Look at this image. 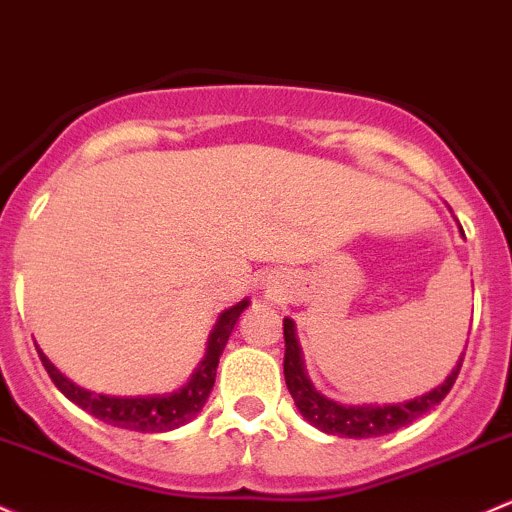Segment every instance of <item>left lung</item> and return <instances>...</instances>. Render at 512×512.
Listing matches in <instances>:
<instances>
[{"instance_id": "1", "label": "left lung", "mask_w": 512, "mask_h": 512, "mask_svg": "<svg viewBox=\"0 0 512 512\" xmlns=\"http://www.w3.org/2000/svg\"><path fill=\"white\" fill-rule=\"evenodd\" d=\"M461 360L464 358H459V363H456V368L451 370L444 383L434 387L432 392L414 397V400L397 402V405H341V402L328 400L311 385L309 375L304 370V358H301L297 328H294L292 319H284V380H287L289 395L294 397V405L299 407L301 417L306 422L314 424L321 432L333 434V437H385V434H392L412 424L414 419L434 410L449 395L456 378H459Z\"/></svg>"}]
</instances>
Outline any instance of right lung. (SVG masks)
I'll use <instances>...</instances> for the list:
<instances>
[{"instance_id":"1","label":"right lung","mask_w":512,"mask_h":512,"mask_svg":"<svg viewBox=\"0 0 512 512\" xmlns=\"http://www.w3.org/2000/svg\"><path fill=\"white\" fill-rule=\"evenodd\" d=\"M247 304H250V301L242 299L220 314L218 324H215L213 333L208 336L206 358L201 360L196 373L191 375V380H188L184 387H179L176 392H166V395H100V392H90L85 390V387L75 385L73 380H68L66 375L43 355V351H39V358L43 368H46V373L51 375L53 385H56L73 405H78L80 410L102 419L105 424H112V427L129 429V432H171V429H179L191 422V419L203 410V405H206L208 395H211L215 385V368H218L220 355H223L225 343H228L230 333H233V328L238 324L242 311L247 309Z\"/></svg>"}]
</instances>
